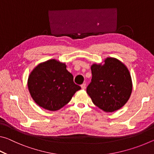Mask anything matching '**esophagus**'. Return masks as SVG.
<instances>
[{
  "label": "esophagus",
  "instance_id": "obj_1",
  "mask_svg": "<svg viewBox=\"0 0 154 154\" xmlns=\"http://www.w3.org/2000/svg\"><path fill=\"white\" fill-rule=\"evenodd\" d=\"M81 87H82V89L85 90V88H86V84H85V83H83V84L81 85Z\"/></svg>",
  "mask_w": 154,
  "mask_h": 154
}]
</instances>
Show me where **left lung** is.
<instances>
[{
    "mask_svg": "<svg viewBox=\"0 0 154 154\" xmlns=\"http://www.w3.org/2000/svg\"><path fill=\"white\" fill-rule=\"evenodd\" d=\"M92 82L87 93L93 103L106 113L121 109L129 100L132 90V78L123 62L108 57L103 63L91 66Z\"/></svg>",
    "mask_w": 154,
    "mask_h": 154,
    "instance_id": "1",
    "label": "left lung"
}]
</instances>
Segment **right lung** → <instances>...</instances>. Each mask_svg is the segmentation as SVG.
Returning a JSON list of instances; mask_svg holds the SVG:
<instances>
[{"label":"right lung","mask_w":154,"mask_h":154,"mask_svg":"<svg viewBox=\"0 0 154 154\" xmlns=\"http://www.w3.org/2000/svg\"><path fill=\"white\" fill-rule=\"evenodd\" d=\"M27 83L34 101L51 111L63 107L81 89L73 82V76L66 70V64L56 59L41 62L34 68Z\"/></svg>","instance_id":"1"}]
</instances>
